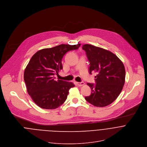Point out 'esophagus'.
<instances>
[{
	"label": "esophagus",
	"mask_w": 147,
	"mask_h": 147,
	"mask_svg": "<svg viewBox=\"0 0 147 147\" xmlns=\"http://www.w3.org/2000/svg\"><path fill=\"white\" fill-rule=\"evenodd\" d=\"M77 84L78 86H83V85H85V83H84V82H77Z\"/></svg>",
	"instance_id": "esophagus-1"
}]
</instances>
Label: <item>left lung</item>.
<instances>
[{
	"instance_id": "8db88e82",
	"label": "left lung",
	"mask_w": 147,
	"mask_h": 147,
	"mask_svg": "<svg viewBox=\"0 0 147 147\" xmlns=\"http://www.w3.org/2000/svg\"><path fill=\"white\" fill-rule=\"evenodd\" d=\"M82 49L90 62L89 73H97L96 84H87L92 93L85 98L95 107L109 105L118 97L125 84L124 64L115 54L102 48L86 44Z\"/></svg>"
}]
</instances>
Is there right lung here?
Here are the masks:
<instances>
[{"label":"right lung","mask_w":147,"mask_h":147,"mask_svg":"<svg viewBox=\"0 0 147 147\" xmlns=\"http://www.w3.org/2000/svg\"><path fill=\"white\" fill-rule=\"evenodd\" d=\"M81 44H62L43 49L33 55L24 72L27 90L40 108L54 109L66 101L73 82L54 80V76L62 69V59L69 51L77 50Z\"/></svg>","instance_id":"obj_1"}]
</instances>
